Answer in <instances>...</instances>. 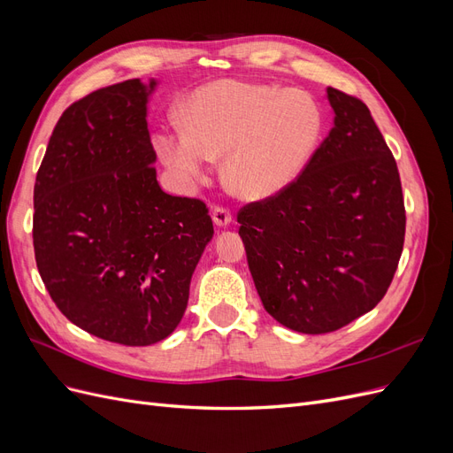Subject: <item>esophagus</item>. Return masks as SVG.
I'll use <instances>...</instances> for the list:
<instances>
[{
	"mask_svg": "<svg viewBox=\"0 0 453 453\" xmlns=\"http://www.w3.org/2000/svg\"><path fill=\"white\" fill-rule=\"evenodd\" d=\"M213 221L217 226H226L232 221V215L226 205H213Z\"/></svg>",
	"mask_w": 453,
	"mask_h": 453,
	"instance_id": "esophagus-1",
	"label": "esophagus"
}]
</instances>
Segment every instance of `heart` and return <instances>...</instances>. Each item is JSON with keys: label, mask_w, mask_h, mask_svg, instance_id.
I'll list each match as a JSON object with an SVG mask.
<instances>
[{"label": "heart", "mask_w": 453, "mask_h": 453, "mask_svg": "<svg viewBox=\"0 0 453 453\" xmlns=\"http://www.w3.org/2000/svg\"><path fill=\"white\" fill-rule=\"evenodd\" d=\"M185 128L160 135L164 162L187 177H203L225 155V181L245 200L280 195L298 180L318 150L325 117L310 94L223 79L196 90Z\"/></svg>", "instance_id": "1"}]
</instances>
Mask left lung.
I'll return each instance as SVG.
<instances>
[{
  "label": "left lung",
  "mask_w": 453,
  "mask_h": 453,
  "mask_svg": "<svg viewBox=\"0 0 453 453\" xmlns=\"http://www.w3.org/2000/svg\"><path fill=\"white\" fill-rule=\"evenodd\" d=\"M326 94L334 127L304 172L238 211L265 310L304 334L338 331L380 303L406 230L399 168L368 107L333 87Z\"/></svg>",
  "instance_id": "obj_1"
}]
</instances>
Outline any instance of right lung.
<instances>
[{
	"label": "right lung",
	"instance_id": "right-lung-1",
	"mask_svg": "<svg viewBox=\"0 0 453 453\" xmlns=\"http://www.w3.org/2000/svg\"><path fill=\"white\" fill-rule=\"evenodd\" d=\"M147 96L130 79L73 102L34 187L35 263L52 303L79 328L122 346L173 333L213 236L205 202L166 195L157 181Z\"/></svg>",
	"mask_w": 453,
	"mask_h": 453
}]
</instances>
